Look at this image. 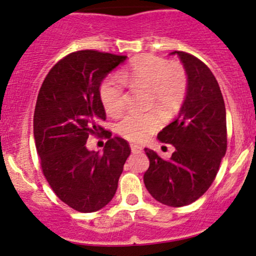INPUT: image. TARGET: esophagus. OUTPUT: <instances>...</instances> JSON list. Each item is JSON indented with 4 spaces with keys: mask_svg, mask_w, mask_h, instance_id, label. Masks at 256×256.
<instances>
[{
    "mask_svg": "<svg viewBox=\"0 0 256 256\" xmlns=\"http://www.w3.org/2000/svg\"><path fill=\"white\" fill-rule=\"evenodd\" d=\"M131 152H132V154H138V152H141L142 151V147H140V146H138V144H131Z\"/></svg>",
    "mask_w": 256,
    "mask_h": 256,
    "instance_id": "obj_1",
    "label": "esophagus"
}]
</instances>
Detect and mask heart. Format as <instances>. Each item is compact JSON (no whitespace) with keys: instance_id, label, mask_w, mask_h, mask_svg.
Returning <instances> with one entry per match:
<instances>
[{"instance_id":"1","label":"heart","mask_w":256,"mask_h":256,"mask_svg":"<svg viewBox=\"0 0 256 256\" xmlns=\"http://www.w3.org/2000/svg\"><path fill=\"white\" fill-rule=\"evenodd\" d=\"M124 84L131 88H148L150 104L166 116L174 115L180 109L188 89L187 74L180 64L144 54L134 59L128 68L118 72V76H109L100 85V100L105 112L110 115H118L125 109ZM160 126L161 120L156 112H130L118 121L116 128L128 140L142 142L156 132Z\"/></svg>"}]
</instances>
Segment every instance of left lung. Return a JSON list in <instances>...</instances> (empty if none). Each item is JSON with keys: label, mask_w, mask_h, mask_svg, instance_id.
Instances as JSON below:
<instances>
[{"label": "left lung", "mask_w": 256, "mask_h": 256, "mask_svg": "<svg viewBox=\"0 0 256 256\" xmlns=\"http://www.w3.org/2000/svg\"><path fill=\"white\" fill-rule=\"evenodd\" d=\"M188 79L186 99L174 122L157 138L171 144L168 161L154 150L144 148L150 167L144 182L150 194L168 207H183L202 197L218 174L226 151V115L223 95L216 76L203 62L174 50Z\"/></svg>", "instance_id": "left-lung-1"}]
</instances>
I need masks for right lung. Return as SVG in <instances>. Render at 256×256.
<instances>
[{
  "label": "right lung",
  "mask_w": 256,
  "mask_h": 256,
  "mask_svg": "<svg viewBox=\"0 0 256 256\" xmlns=\"http://www.w3.org/2000/svg\"><path fill=\"white\" fill-rule=\"evenodd\" d=\"M128 56L79 50L59 60L46 76L36 104L33 134L46 180L56 197L82 213L104 208L115 196L128 141L102 128L100 85ZM110 140L103 154L90 152V134Z\"/></svg>",
  "instance_id": "add662e5"
}]
</instances>
